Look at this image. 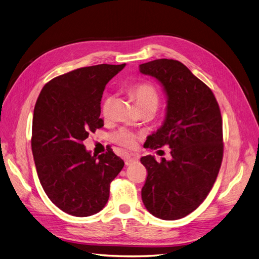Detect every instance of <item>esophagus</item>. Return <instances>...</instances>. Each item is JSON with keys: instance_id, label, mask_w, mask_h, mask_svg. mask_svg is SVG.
<instances>
[{"instance_id": "1", "label": "esophagus", "mask_w": 259, "mask_h": 259, "mask_svg": "<svg viewBox=\"0 0 259 259\" xmlns=\"http://www.w3.org/2000/svg\"><path fill=\"white\" fill-rule=\"evenodd\" d=\"M139 160V155L136 153H127L124 155V162H125V165H131L134 162H137Z\"/></svg>"}]
</instances>
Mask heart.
Returning a JSON list of instances; mask_svg holds the SVG:
<instances>
[{"mask_svg": "<svg viewBox=\"0 0 259 259\" xmlns=\"http://www.w3.org/2000/svg\"><path fill=\"white\" fill-rule=\"evenodd\" d=\"M130 91L132 93V95L135 97L136 103L139 106V108L149 107V106L156 108V106H158L159 95L152 84L147 83V82L137 83L135 85H133ZM111 105H112V97L110 95H107L103 99V103H101V107H100V111L103 116L108 117L109 114H110ZM112 140L115 144L120 145L122 147L133 148L135 147L137 143L138 135L126 128H122L120 131H117L116 133H114L112 135Z\"/></svg>", "mask_w": 259, "mask_h": 259, "instance_id": "1", "label": "heart"}]
</instances>
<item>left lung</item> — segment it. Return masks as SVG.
<instances>
[{
  "mask_svg": "<svg viewBox=\"0 0 259 259\" xmlns=\"http://www.w3.org/2000/svg\"><path fill=\"white\" fill-rule=\"evenodd\" d=\"M139 71L158 80L166 95L161 127L148 136L147 148L167 145L171 159H140L148 170L142 199L150 214L175 221L190 214L205 200L222 165L223 120L213 92L184 64L156 59Z\"/></svg>",
  "mask_w": 259,
  "mask_h": 259,
  "instance_id": "8db88e82",
  "label": "left lung"
}]
</instances>
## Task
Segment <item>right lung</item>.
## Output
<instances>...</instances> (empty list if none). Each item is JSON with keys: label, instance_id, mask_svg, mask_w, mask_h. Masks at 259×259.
I'll return each instance as SVG.
<instances>
[{"label": "right lung", "instance_id": "1", "mask_svg": "<svg viewBox=\"0 0 259 259\" xmlns=\"http://www.w3.org/2000/svg\"><path fill=\"white\" fill-rule=\"evenodd\" d=\"M124 67L73 70L46 83L36 100L31 139L36 173L50 200L67 214L86 217L103 209L110 184L124 166L112 149L97 156L83 145L91 132L104 126L103 93Z\"/></svg>", "mask_w": 259, "mask_h": 259}]
</instances>
